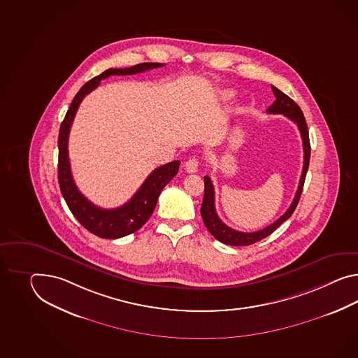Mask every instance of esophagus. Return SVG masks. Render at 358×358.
Returning a JSON list of instances; mask_svg holds the SVG:
<instances>
[{
	"instance_id": "1",
	"label": "esophagus",
	"mask_w": 358,
	"mask_h": 358,
	"mask_svg": "<svg viewBox=\"0 0 358 358\" xmlns=\"http://www.w3.org/2000/svg\"><path fill=\"white\" fill-rule=\"evenodd\" d=\"M183 166H185V169H186L187 173H195V172H198V169H199V160L195 159V157H192V159L186 160Z\"/></svg>"
}]
</instances>
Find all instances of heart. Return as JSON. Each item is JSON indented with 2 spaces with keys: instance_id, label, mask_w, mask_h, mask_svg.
<instances>
[{
  "instance_id": "heart-1",
  "label": "heart",
  "mask_w": 358,
  "mask_h": 358,
  "mask_svg": "<svg viewBox=\"0 0 358 358\" xmlns=\"http://www.w3.org/2000/svg\"><path fill=\"white\" fill-rule=\"evenodd\" d=\"M224 98H225V99L230 98V94H229V93H225V94H224Z\"/></svg>"
}]
</instances>
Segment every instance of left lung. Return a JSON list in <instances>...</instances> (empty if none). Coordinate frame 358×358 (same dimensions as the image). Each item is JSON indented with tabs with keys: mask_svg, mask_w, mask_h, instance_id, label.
Instances as JSON below:
<instances>
[{
	"mask_svg": "<svg viewBox=\"0 0 358 358\" xmlns=\"http://www.w3.org/2000/svg\"><path fill=\"white\" fill-rule=\"evenodd\" d=\"M271 90L275 96V101L273 102V105L266 110L268 114H282L287 116L289 120L295 122L303 138V148H304V166H303V172L300 177V182L297 187L295 198L291 203L289 208H288L283 216L274 221L269 227H264L259 231H253V233H243V231H238L231 227L225 225L216 213L215 208V189L210 181V177L206 176L204 177V198L201 203V218L206 227L208 229L212 236H215L221 243L229 244V245H250V244L256 243L259 241H262L264 238L271 236V233L277 229V227L283 224L286 220L291 217V215L294 213V210L296 208L297 203L300 199V195L303 192V186L306 181V171L309 166V159H310V143H309V133H308V127H306V117L303 115V111L299 106L289 98L286 96L283 92H280L279 89L271 85Z\"/></svg>",
	"mask_w": 358,
	"mask_h": 358,
	"instance_id": "1",
	"label": "left lung"
}]
</instances>
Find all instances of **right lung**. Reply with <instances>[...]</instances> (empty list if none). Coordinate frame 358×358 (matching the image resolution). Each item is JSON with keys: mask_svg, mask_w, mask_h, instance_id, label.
Instances as JSON below:
<instances>
[{"mask_svg": "<svg viewBox=\"0 0 358 358\" xmlns=\"http://www.w3.org/2000/svg\"><path fill=\"white\" fill-rule=\"evenodd\" d=\"M163 63H140L129 69H108L96 78L89 80L79 93L75 96L64 120L62 122L59 136H58V182L61 187L62 195L67 203L72 215L80 224L96 234L99 238L117 239L122 236H129L145 225L150 216L157 207V198L166 183L169 182L178 172L180 160L171 162L168 164L159 166L151 172L146 181L142 183L138 192L133 195L131 201H127L122 207L114 210H105L94 206L92 201L79 192L78 186L71 173L70 159H69V134L73 117L79 108L84 96L94 90L101 80L110 76H122L134 75L151 69L163 67Z\"/></svg>", "mask_w": 358, "mask_h": 358, "instance_id": "add662e5", "label": "right lung"}]
</instances>
